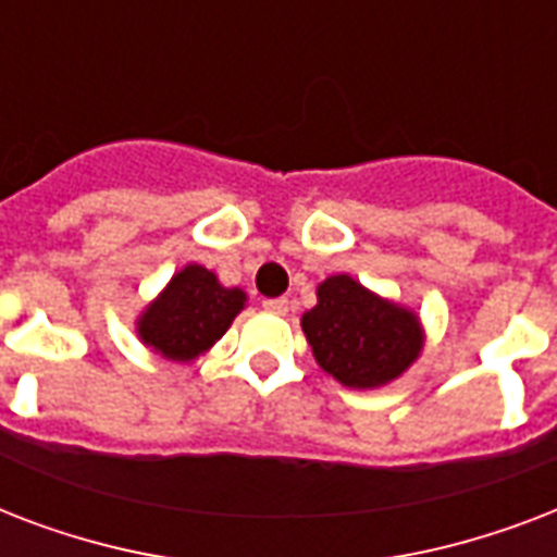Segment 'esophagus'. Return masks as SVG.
<instances>
[{
  "label": "esophagus",
  "mask_w": 557,
  "mask_h": 557,
  "mask_svg": "<svg viewBox=\"0 0 557 557\" xmlns=\"http://www.w3.org/2000/svg\"><path fill=\"white\" fill-rule=\"evenodd\" d=\"M262 309L271 314H286L288 312V300L286 297H269V300H262Z\"/></svg>",
  "instance_id": "1"
}]
</instances>
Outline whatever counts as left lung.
<instances>
[{
  "label": "left lung",
  "instance_id": "1",
  "mask_svg": "<svg viewBox=\"0 0 557 557\" xmlns=\"http://www.w3.org/2000/svg\"><path fill=\"white\" fill-rule=\"evenodd\" d=\"M304 332L318 364L358 389L401 375L422 349L416 314L381 300L347 274L323 280L318 306L304 314Z\"/></svg>",
  "mask_w": 557,
  "mask_h": 557
}]
</instances>
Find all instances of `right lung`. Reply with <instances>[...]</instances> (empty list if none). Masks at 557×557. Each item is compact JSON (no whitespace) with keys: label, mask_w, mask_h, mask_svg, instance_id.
<instances>
[{"label":"right lung","mask_w":557,"mask_h":557,"mask_svg":"<svg viewBox=\"0 0 557 557\" xmlns=\"http://www.w3.org/2000/svg\"><path fill=\"white\" fill-rule=\"evenodd\" d=\"M243 306L245 295L239 288L219 286L213 271L187 265L141 314L138 335L159 356L190 361L225 335Z\"/></svg>","instance_id":"obj_1"}]
</instances>
